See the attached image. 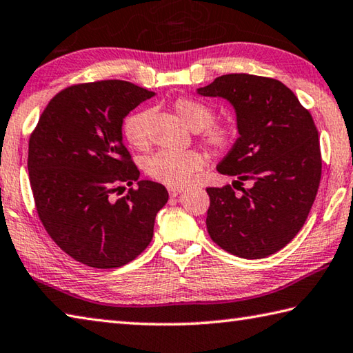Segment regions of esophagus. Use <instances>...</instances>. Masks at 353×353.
I'll return each instance as SVG.
<instances>
[{"label": "esophagus", "instance_id": "1", "mask_svg": "<svg viewBox=\"0 0 353 353\" xmlns=\"http://www.w3.org/2000/svg\"><path fill=\"white\" fill-rule=\"evenodd\" d=\"M182 191H183V188H181V187H168V193L171 197H177L182 193Z\"/></svg>", "mask_w": 353, "mask_h": 353}]
</instances>
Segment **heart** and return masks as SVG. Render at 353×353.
Returning <instances> with one entry per match:
<instances>
[{
	"mask_svg": "<svg viewBox=\"0 0 353 353\" xmlns=\"http://www.w3.org/2000/svg\"><path fill=\"white\" fill-rule=\"evenodd\" d=\"M174 111L190 130L201 132L202 143L213 151L230 148L236 140V128L230 123H213V106L202 100L182 97L174 101ZM150 112L137 111L131 114L123 123V136L128 143L142 148L148 140ZM203 157L196 151L160 150L145 163L148 176L171 187H182L193 179L194 172L202 170Z\"/></svg>",
	"mask_w": 353,
	"mask_h": 353,
	"instance_id": "1",
	"label": "heart"
}]
</instances>
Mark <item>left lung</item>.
Returning <instances> with one entry per match:
<instances>
[{"label":"left lung","mask_w":353,"mask_h":353,"mask_svg":"<svg viewBox=\"0 0 353 353\" xmlns=\"http://www.w3.org/2000/svg\"><path fill=\"white\" fill-rule=\"evenodd\" d=\"M233 106L239 137L216 166L234 183L252 181L242 194L225 185L207 188V230L217 245L243 259L279 252L303 228L321 181V151L310 112L284 83L227 74L199 88Z\"/></svg>","instance_id":"1"}]
</instances>
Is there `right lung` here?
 Masks as SVG:
<instances>
[{
  "mask_svg": "<svg viewBox=\"0 0 353 353\" xmlns=\"http://www.w3.org/2000/svg\"><path fill=\"white\" fill-rule=\"evenodd\" d=\"M154 95L123 80L70 86L49 101L32 132L28 171L38 216L57 245L81 264L121 267L152 239L168 191L140 181L121 126ZM134 181L136 190L112 197Z\"/></svg>",
  "mask_w": 353,
  "mask_h": 353,
  "instance_id": "obj_1",
  "label": "right lung"
}]
</instances>
